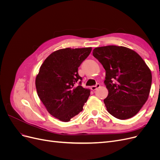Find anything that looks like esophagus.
Masks as SVG:
<instances>
[{"instance_id":"obj_1","label":"esophagus","mask_w":160,"mask_h":160,"mask_svg":"<svg viewBox=\"0 0 160 160\" xmlns=\"http://www.w3.org/2000/svg\"><path fill=\"white\" fill-rule=\"evenodd\" d=\"M100 87V84H99V83H98L96 85H94V86H92L91 88V90H93V91H95V90H96L98 88H99Z\"/></svg>"}]
</instances>
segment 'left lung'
I'll list each match as a JSON object with an SVG mask.
<instances>
[{"mask_svg": "<svg viewBox=\"0 0 160 160\" xmlns=\"http://www.w3.org/2000/svg\"><path fill=\"white\" fill-rule=\"evenodd\" d=\"M93 55L106 71L108 111L119 119L133 117L148 98L152 80L149 67L136 52L124 47H97Z\"/></svg>", "mask_w": 160, "mask_h": 160, "instance_id": "left-lung-1", "label": "left lung"}]
</instances>
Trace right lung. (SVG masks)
<instances>
[{
	"label": "right lung",
	"mask_w": 160,
	"mask_h": 160,
	"mask_svg": "<svg viewBox=\"0 0 160 160\" xmlns=\"http://www.w3.org/2000/svg\"><path fill=\"white\" fill-rule=\"evenodd\" d=\"M91 48H66L48 57L40 67L35 85L38 98L53 117L67 122L83 110L90 90L81 86L78 68Z\"/></svg>",
	"instance_id": "1"
}]
</instances>
